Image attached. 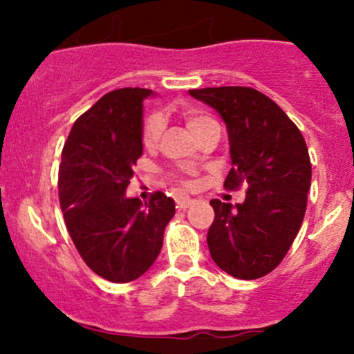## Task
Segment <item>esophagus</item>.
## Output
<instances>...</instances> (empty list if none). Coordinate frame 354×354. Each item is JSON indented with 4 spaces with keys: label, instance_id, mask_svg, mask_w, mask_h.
Here are the masks:
<instances>
[{
    "label": "esophagus",
    "instance_id": "esophagus-1",
    "mask_svg": "<svg viewBox=\"0 0 354 354\" xmlns=\"http://www.w3.org/2000/svg\"><path fill=\"white\" fill-rule=\"evenodd\" d=\"M192 203H194V200H192V198H178V200H176V207H178V209H180V210L188 209V207H190Z\"/></svg>",
    "mask_w": 354,
    "mask_h": 354
}]
</instances>
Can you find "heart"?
Wrapping results in <instances>:
<instances>
[{"instance_id": "obj_1", "label": "heart", "mask_w": 354, "mask_h": 354, "mask_svg": "<svg viewBox=\"0 0 354 354\" xmlns=\"http://www.w3.org/2000/svg\"><path fill=\"white\" fill-rule=\"evenodd\" d=\"M185 120H187L188 128L194 131V135H197L205 124L214 121L212 118L207 116V114L195 113V111H188V113L185 114ZM160 130H162V118H160L159 114H151V116L145 118L144 124H142V142H144L145 147H152V145L159 140ZM180 185L187 187L185 181H180Z\"/></svg>"}]
</instances>
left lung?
<instances>
[{"label": "left lung", "instance_id": "1", "mask_svg": "<svg viewBox=\"0 0 354 354\" xmlns=\"http://www.w3.org/2000/svg\"><path fill=\"white\" fill-rule=\"evenodd\" d=\"M188 92L226 123L233 167L224 188L246 187L245 202L234 207L210 200V257L236 279H259L283 262L305 217L312 183L305 138L272 99L252 87Z\"/></svg>", "mask_w": 354, "mask_h": 354}]
</instances>
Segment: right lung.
<instances>
[{
    "instance_id": "add662e5",
    "label": "right lung",
    "mask_w": 354,
    "mask_h": 354,
    "mask_svg": "<svg viewBox=\"0 0 354 354\" xmlns=\"http://www.w3.org/2000/svg\"><path fill=\"white\" fill-rule=\"evenodd\" d=\"M152 91L127 87L102 95L71 128L59 164V205L84 262L111 283L151 269L173 198L156 192L145 205L124 195L142 156V101Z\"/></svg>"
}]
</instances>
